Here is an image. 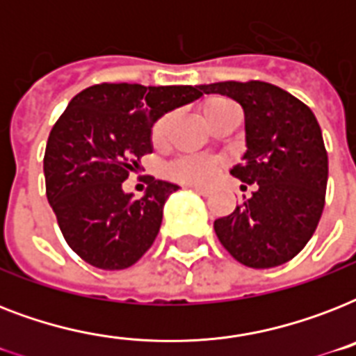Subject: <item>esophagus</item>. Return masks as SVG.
<instances>
[{
	"instance_id": "34e87169",
	"label": "esophagus",
	"mask_w": 356,
	"mask_h": 356,
	"mask_svg": "<svg viewBox=\"0 0 356 356\" xmlns=\"http://www.w3.org/2000/svg\"><path fill=\"white\" fill-rule=\"evenodd\" d=\"M192 190H194V192H197V194H201V195H211V190L209 188H203V186H192Z\"/></svg>"
}]
</instances>
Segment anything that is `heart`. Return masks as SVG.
I'll use <instances>...</instances> for the list:
<instances>
[{
  "label": "heart",
  "instance_id": "heart-1",
  "mask_svg": "<svg viewBox=\"0 0 356 356\" xmlns=\"http://www.w3.org/2000/svg\"><path fill=\"white\" fill-rule=\"evenodd\" d=\"M231 107H234L233 103L229 99H223V97H211L203 103V116H205L207 123H212L218 116H222L225 111H229ZM170 120L172 116L170 114H164L161 118L156 120L153 129H151V140L155 144H161L164 134L168 131V125H170ZM220 170V161L212 159V156L205 155H183L175 159V161L168 166V173L172 175L173 179H177L181 183L186 184H205L209 183L214 175Z\"/></svg>",
  "mask_w": 356,
  "mask_h": 356
}]
</instances>
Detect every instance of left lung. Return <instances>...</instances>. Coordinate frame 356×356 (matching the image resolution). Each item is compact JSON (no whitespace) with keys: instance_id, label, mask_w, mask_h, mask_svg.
Returning a JSON list of instances; mask_svg holds the SVG:
<instances>
[{"instance_id":"left-lung-1","label":"left lung","mask_w":356,"mask_h":356,"mask_svg":"<svg viewBox=\"0 0 356 356\" xmlns=\"http://www.w3.org/2000/svg\"><path fill=\"white\" fill-rule=\"evenodd\" d=\"M200 88L243 108L248 151L231 175L259 184L233 214L214 222L218 240L248 268L284 264L312 238L325 207L329 161L318 120L298 97L264 81Z\"/></svg>"}]
</instances>
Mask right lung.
<instances>
[{
	"label": "right lung",
	"instance_id": "right-lung-1",
	"mask_svg": "<svg viewBox=\"0 0 356 356\" xmlns=\"http://www.w3.org/2000/svg\"><path fill=\"white\" fill-rule=\"evenodd\" d=\"M203 96L200 86L102 83L79 92L46 144V195L64 240L99 270H125L153 245L162 207L177 184L151 177L144 197L122 183L153 151L162 114Z\"/></svg>",
	"mask_w": 356,
	"mask_h": 356
}]
</instances>
